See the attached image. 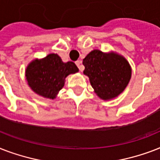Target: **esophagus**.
<instances>
[{
	"mask_svg": "<svg viewBox=\"0 0 160 160\" xmlns=\"http://www.w3.org/2000/svg\"><path fill=\"white\" fill-rule=\"evenodd\" d=\"M75 64H76V65H77L78 68H79V70H80V71H82L83 67L80 65V64H81V60H77V61H75Z\"/></svg>",
	"mask_w": 160,
	"mask_h": 160,
	"instance_id": "esophagus-1",
	"label": "esophagus"
}]
</instances>
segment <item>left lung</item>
I'll return each mask as SVG.
<instances>
[{
  "mask_svg": "<svg viewBox=\"0 0 160 160\" xmlns=\"http://www.w3.org/2000/svg\"><path fill=\"white\" fill-rule=\"evenodd\" d=\"M84 74L96 95L104 100H112L121 94L131 78V67L124 56L94 50L83 60Z\"/></svg>",
  "mask_w": 160,
  "mask_h": 160,
  "instance_id": "8db88e82",
  "label": "left lung"
}]
</instances>
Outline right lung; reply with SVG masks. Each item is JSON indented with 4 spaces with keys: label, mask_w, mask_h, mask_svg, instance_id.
I'll return each instance as SVG.
<instances>
[{
    "label": "right lung",
    "mask_w": 160,
    "mask_h": 160,
    "mask_svg": "<svg viewBox=\"0 0 160 160\" xmlns=\"http://www.w3.org/2000/svg\"><path fill=\"white\" fill-rule=\"evenodd\" d=\"M78 71L74 62L64 63L57 54H49L43 59H36L29 64L26 79L34 92L53 100L65 85V78Z\"/></svg>",
    "instance_id": "obj_1"
}]
</instances>
